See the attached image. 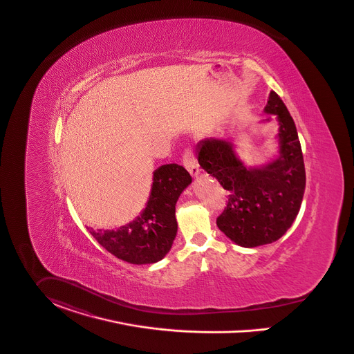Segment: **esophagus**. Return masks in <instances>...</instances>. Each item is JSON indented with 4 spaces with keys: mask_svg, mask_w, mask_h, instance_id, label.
Returning a JSON list of instances; mask_svg holds the SVG:
<instances>
[{
    "mask_svg": "<svg viewBox=\"0 0 354 354\" xmlns=\"http://www.w3.org/2000/svg\"><path fill=\"white\" fill-rule=\"evenodd\" d=\"M183 161H184V166L187 167L190 176L192 177H197L198 173H200V169H198V162L196 160V157L193 156V153L187 149L184 156H183Z\"/></svg>",
    "mask_w": 354,
    "mask_h": 354,
    "instance_id": "34e87169",
    "label": "esophagus"
}]
</instances>
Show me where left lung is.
I'll use <instances>...</instances> for the list:
<instances>
[{"mask_svg": "<svg viewBox=\"0 0 354 354\" xmlns=\"http://www.w3.org/2000/svg\"><path fill=\"white\" fill-rule=\"evenodd\" d=\"M264 113L275 115L279 124V156L268 164L247 167L232 142L207 138L197 145L200 166L228 190V204L216 220L217 227L245 248L274 243L286 234L299 212L306 187L297 127L277 93H270Z\"/></svg>", "mask_w": 354, "mask_h": 354, "instance_id": "1", "label": "left lung"}]
</instances>
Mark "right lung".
Returning a JSON list of instances; mask_svg holds the SVG:
<instances>
[{
  "mask_svg": "<svg viewBox=\"0 0 354 354\" xmlns=\"http://www.w3.org/2000/svg\"><path fill=\"white\" fill-rule=\"evenodd\" d=\"M192 177L177 164L154 170L153 185L141 214L118 230L88 228L95 240L118 259L131 264H151L164 259L177 235L176 204Z\"/></svg>",
  "mask_w": 354,
  "mask_h": 354,
  "instance_id": "obj_1",
  "label": "right lung"
}]
</instances>
